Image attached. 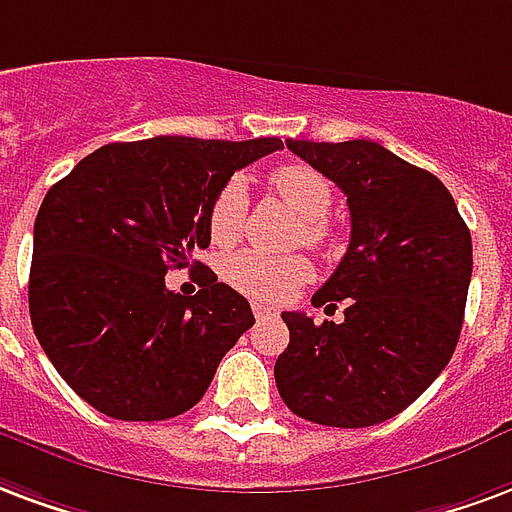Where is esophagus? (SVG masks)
Masks as SVG:
<instances>
[{
  "label": "esophagus",
  "mask_w": 512,
  "mask_h": 512,
  "mask_svg": "<svg viewBox=\"0 0 512 512\" xmlns=\"http://www.w3.org/2000/svg\"><path fill=\"white\" fill-rule=\"evenodd\" d=\"M252 312H255L257 320H266V317H276V309L266 306L263 301H252Z\"/></svg>",
  "instance_id": "esophagus-1"
}]
</instances>
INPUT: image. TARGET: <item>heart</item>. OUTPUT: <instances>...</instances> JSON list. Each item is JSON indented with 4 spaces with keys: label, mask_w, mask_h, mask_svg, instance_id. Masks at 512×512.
<instances>
[{
    "label": "heart",
    "mask_w": 512,
    "mask_h": 512,
    "mask_svg": "<svg viewBox=\"0 0 512 512\" xmlns=\"http://www.w3.org/2000/svg\"><path fill=\"white\" fill-rule=\"evenodd\" d=\"M271 189L301 217V236L306 244L323 246L328 241V211L333 189L320 170L309 165H282L271 173ZM246 214V189L241 179H227L208 206V233L217 246H233L241 238ZM222 276L238 293L260 301H285L309 282L312 263L304 255L271 257L244 249L225 260Z\"/></svg>",
    "instance_id": "1"
}]
</instances>
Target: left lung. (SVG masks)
I'll list each match as a JSON object with an SVG mask.
<instances>
[{
  "instance_id": "left-lung-1",
  "label": "left lung",
  "mask_w": 512,
  "mask_h": 512,
  "mask_svg": "<svg viewBox=\"0 0 512 512\" xmlns=\"http://www.w3.org/2000/svg\"><path fill=\"white\" fill-rule=\"evenodd\" d=\"M287 149L347 195L350 246L314 306L344 301L342 323L282 312L290 344L276 388L298 418L363 429L407 410L437 380L464 323L472 236L456 200L429 170L374 140Z\"/></svg>"
}]
</instances>
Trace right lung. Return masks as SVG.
Returning <instances> with one entry per match:
<instances>
[{
  "label": "right lung",
  "instance_id": "right-lung-1",
  "mask_svg": "<svg viewBox=\"0 0 512 512\" xmlns=\"http://www.w3.org/2000/svg\"><path fill=\"white\" fill-rule=\"evenodd\" d=\"M279 138L160 135L108 143L48 189L34 219L29 314L62 380L116 420L192 410L219 361L255 325L249 301L203 263V290L165 287L206 249L208 206Z\"/></svg>",
  "mask_w": 512,
  "mask_h": 512
}]
</instances>
